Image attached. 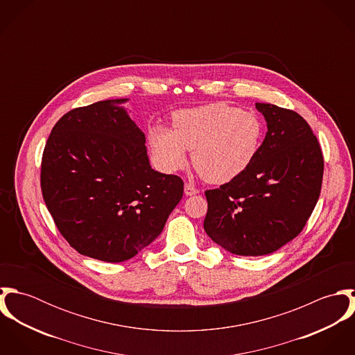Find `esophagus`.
I'll return each instance as SVG.
<instances>
[{
  "label": "esophagus",
  "mask_w": 355,
  "mask_h": 355,
  "mask_svg": "<svg viewBox=\"0 0 355 355\" xmlns=\"http://www.w3.org/2000/svg\"><path fill=\"white\" fill-rule=\"evenodd\" d=\"M184 194L187 196V197H191V196H196V194H198V190L193 186V184H190V183H186L184 184Z\"/></svg>",
  "instance_id": "esophagus-1"
}]
</instances>
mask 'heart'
<instances>
[{"label":"heart","instance_id":"b5f03b06","mask_svg":"<svg viewBox=\"0 0 355 355\" xmlns=\"http://www.w3.org/2000/svg\"><path fill=\"white\" fill-rule=\"evenodd\" d=\"M263 124L252 112L216 102L182 109L172 116V130L155 125L149 145L155 165L166 173L182 169L191 152L194 166L216 184L242 175L261 149Z\"/></svg>","mask_w":355,"mask_h":355}]
</instances>
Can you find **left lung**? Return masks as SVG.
Wrapping results in <instances>:
<instances>
[{
	"instance_id": "left-lung-1",
	"label": "left lung",
	"mask_w": 355,
	"mask_h": 355,
	"mask_svg": "<svg viewBox=\"0 0 355 355\" xmlns=\"http://www.w3.org/2000/svg\"><path fill=\"white\" fill-rule=\"evenodd\" d=\"M266 135L252 165L234 180L205 191L207 236L236 255L279 250L302 230L318 201L324 158L310 125L297 112L255 103Z\"/></svg>"
}]
</instances>
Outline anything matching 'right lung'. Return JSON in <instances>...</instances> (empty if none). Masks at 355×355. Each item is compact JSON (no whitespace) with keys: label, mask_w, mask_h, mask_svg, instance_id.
Masks as SVG:
<instances>
[{"label":"right lung","mask_w":355,"mask_h":355,"mask_svg":"<svg viewBox=\"0 0 355 355\" xmlns=\"http://www.w3.org/2000/svg\"><path fill=\"white\" fill-rule=\"evenodd\" d=\"M127 98L65 113L46 142L41 189L51 217L78 253L121 262L149 246L183 197V180L150 166L146 138Z\"/></svg>","instance_id":"right-lung-1"}]
</instances>
